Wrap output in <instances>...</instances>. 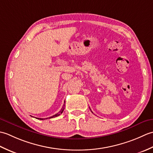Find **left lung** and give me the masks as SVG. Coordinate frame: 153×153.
<instances>
[{
  "mask_svg": "<svg viewBox=\"0 0 153 153\" xmlns=\"http://www.w3.org/2000/svg\"><path fill=\"white\" fill-rule=\"evenodd\" d=\"M90 110H91V109H90ZM91 112H92V111H91Z\"/></svg>",
  "mask_w": 153,
  "mask_h": 153,
  "instance_id": "1",
  "label": "left lung"
}]
</instances>
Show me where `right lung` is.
I'll return each mask as SVG.
<instances>
[{"label": "right lung", "instance_id": "right-lung-1", "mask_svg": "<svg viewBox=\"0 0 153 153\" xmlns=\"http://www.w3.org/2000/svg\"><path fill=\"white\" fill-rule=\"evenodd\" d=\"M64 103H65V102H64ZM64 106H65V105H63V106H62V109L60 110V112H58V113H57V114H54V116H51V117H49V118H54V117H56V116H60L62 113L63 112V111H64ZM48 118H46V119H48ZM37 119H39V120H45V119H43V118H37Z\"/></svg>", "mask_w": 153, "mask_h": 153}]
</instances>
